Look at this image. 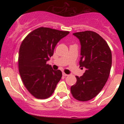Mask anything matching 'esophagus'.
I'll list each match as a JSON object with an SVG mask.
<instances>
[{
    "instance_id": "1",
    "label": "esophagus",
    "mask_w": 124,
    "mask_h": 124,
    "mask_svg": "<svg viewBox=\"0 0 124 124\" xmlns=\"http://www.w3.org/2000/svg\"><path fill=\"white\" fill-rule=\"evenodd\" d=\"M63 76H68V75L67 74H66V73H64V72H63Z\"/></svg>"
}]
</instances>
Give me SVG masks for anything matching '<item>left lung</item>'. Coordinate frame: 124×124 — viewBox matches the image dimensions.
<instances>
[{
    "label": "left lung",
    "instance_id": "left-lung-1",
    "mask_svg": "<svg viewBox=\"0 0 124 124\" xmlns=\"http://www.w3.org/2000/svg\"><path fill=\"white\" fill-rule=\"evenodd\" d=\"M81 43L80 67L86 71L76 76L77 81L71 87V93L77 100L87 101L96 97L102 89L110 74L112 53L109 45L99 34L85 31L74 33Z\"/></svg>",
    "mask_w": 124,
    "mask_h": 124
}]
</instances>
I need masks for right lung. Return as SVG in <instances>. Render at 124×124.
<instances>
[{
  "mask_svg": "<svg viewBox=\"0 0 124 124\" xmlns=\"http://www.w3.org/2000/svg\"><path fill=\"white\" fill-rule=\"evenodd\" d=\"M69 31L40 27L30 33L19 50L18 69L22 80L30 94L37 99L50 97L60 81L62 73L46 63L54 49Z\"/></svg>",
  "mask_w": 124,
  "mask_h": 124,
  "instance_id": "right-lung-1",
  "label": "right lung"
}]
</instances>
